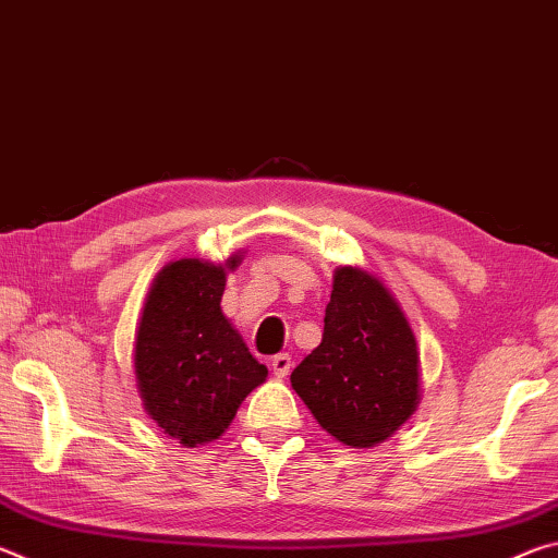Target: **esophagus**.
<instances>
[{"label": "esophagus", "mask_w": 558, "mask_h": 558, "mask_svg": "<svg viewBox=\"0 0 558 558\" xmlns=\"http://www.w3.org/2000/svg\"><path fill=\"white\" fill-rule=\"evenodd\" d=\"M270 369L272 374L278 376V379H286L292 369V356L290 354H276L270 359Z\"/></svg>", "instance_id": "esophagus-1"}]
</instances>
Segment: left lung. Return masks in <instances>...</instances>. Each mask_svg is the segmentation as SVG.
<instances>
[{
	"label": "left lung",
	"mask_w": 558,
	"mask_h": 558,
	"mask_svg": "<svg viewBox=\"0 0 558 558\" xmlns=\"http://www.w3.org/2000/svg\"><path fill=\"white\" fill-rule=\"evenodd\" d=\"M290 384L319 426L349 448L379 446L418 409V342L401 302L369 270H335L323 342Z\"/></svg>",
	"instance_id": "obj_1"
}]
</instances>
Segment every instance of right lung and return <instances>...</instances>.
I'll return each mask as SVG.
<instances>
[{
    "mask_svg": "<svg viewBox=\"0 0 558 558\" xmlns=\"http://www.w3.org/2000/svg\"><path fill=\"white\" fill-rule=\"evenodd\" d=\"M241 253L223 263H167L145 298L132 352L137 393L149 418L184 448L219 438L268 376L221 310Z\"/></svg>",
    "mask_w": 558,
    "mask_h": 558,
    "instance_id": "right-lung-1",
    "label": "right lung"
}]
</instances>
